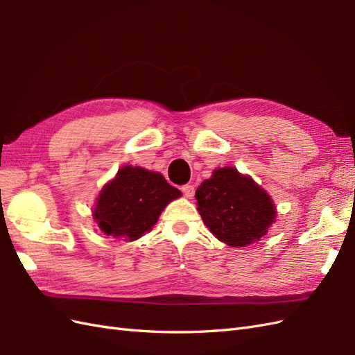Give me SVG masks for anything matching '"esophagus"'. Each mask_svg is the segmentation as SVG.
I'll return each mask as SVG.
<instances>
[{
    "mask_svg": "<svg viewBox=\"0 0 355 355\" xmlns=\"http://www.w3.org/2000/svg\"><path fill=\"white\" fill-rule=\"evenodd\" d=\"M181 191H183L184 196H186V198H189V199H191V198L195 196V187L191 186V184H186V186H183V187H181Z\"/></svg>",
    "mask_w": 355,
    "mask_h": 355,
    "instance_id": "obj_1",
    "label": "esophagus"
}]
</instances>
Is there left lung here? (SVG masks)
Masks as SVG:
<instances>
[{"mask_svg":"<svg viewBox=\"0 0 355 355\" xmlns=\"http://www.w3.org/2000/svg\"><path fill=\"white\" fill-rule=\"evenodd\" d=\"M198 211L217 239L230 247H245L268 234L277 208L251 177L235 168H220L196 190Z\"/></svg>","mask_w":355,"mask_h":355,"instance_id":"obj_1","label":"left lung"}]
</instances>
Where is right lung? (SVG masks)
Returning <instances> with one entry per match:
<instances>
[{"instance_id":"1","label":"right lung","mask_w":355,"mask_h":355,"mask_svg":"<svg viewBox=\"0 0 355 355\" xmlns=\"http://www.w3.org/2000/svg\"><path fill=\"white\" fill-rule=\"evenodd\" d=\"M181 196L164 175L139 166H121L96 199L94 218L108 236L135 241L151 230L162 211Z\"/></svg>"}]
</instances>
